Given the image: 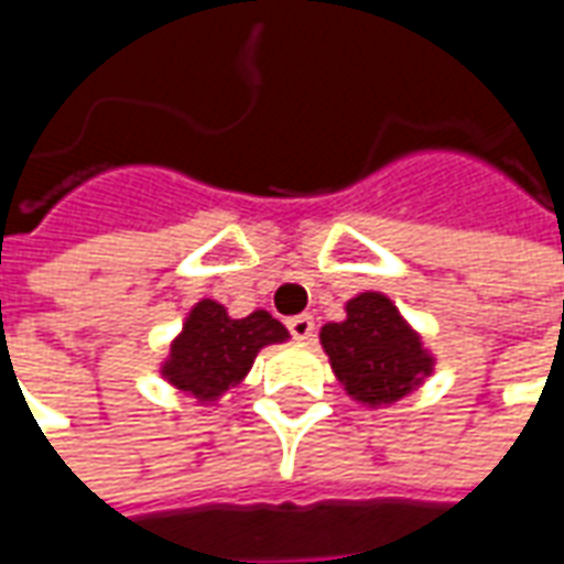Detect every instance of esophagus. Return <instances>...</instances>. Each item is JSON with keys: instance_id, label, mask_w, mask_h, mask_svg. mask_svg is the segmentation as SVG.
<instances>
[{"instance_id": "34e87169", "label": "esophagus", "mask_w": 564, "mask_h": 564, "mask_svg": "<svg viewBox=\"0 0 564 564\" xmlns=\"http://www.w3.org/2000/svg\"><path fill=\"white\" fill-rule=\"evenodd\" d=\"M289 330L294 339H313L315 334L313 315H294V318L289 322Z\"/></svg>"}]
</instances>
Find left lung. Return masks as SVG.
Returning <instances> with one entry per match:
<instances>
[{"label":"left lung","mask_w":564,"mask_h":564,"mask_svg":"<svg viewBox=\"0 0 564 564\" xmlns=\"http://www.w3.org/2000/svg\"><path fill=\"white\" fill-rule=\"evenodd\" d=\"M339 386L361 406H389L434 373L437 358L389 294L365 291L346 301V318L318 330Z\"/></svg>","instance_id":"8db88e82"}]
</instances>
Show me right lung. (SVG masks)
Listing matches in <instances>:
<instances>
[{"mask_svg": "<svg viewBox=\"0 0 564 564\" xmlns=\"http://www.w3.org/2000/svg\"><path fill=\"white\" fill-rule=\"evenodd\" d=\"M289 327L267 310L234 318L225 303L203 297L191 306L182 330L161 361V377L197 403H218L249 377L261 349L285 343Z\"/></svg>", "mask_w": 564, "mask_h": 564, "instance_id": "obj_1", "label": "right lung"}]
</instances>
